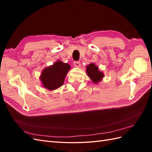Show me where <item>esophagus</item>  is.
<instances>
[{
  "mask_svg": "<svg viewBox=\"0 0 152 152\" xmlns=\"http://www.w3.org/2000/svg\"><path fill=\"white\" fill-rule=\"evenodd\" d=\"M73 64H74V66H76V67H79L80 65V62L77 61H74V63H73Z\"/></svg>",
  "mask_w": 152,
  "mask_h": 152,
  "instance_id": "obj_1",
  "label": "esophagus"
}]
</instances>
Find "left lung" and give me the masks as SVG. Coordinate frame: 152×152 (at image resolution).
Segmentation results:
<instances>
[{
    "instance_id": "8db88e82",
    "label": "left lung",
    "mask_w": 152,
    "mask_h": 152,
    "mask_svg": "<svg viewBox=\"0 0 152 152\" xmlns=\"http://www.w3.org/2000/svg\"><path fill=\"white\" fill-rule=\"evenodd\" d=\"M87 75L94 84H97L104 77L103 73L98 70V67L94 63H91L86 66Z\"/></svg>"
}]
</instances>
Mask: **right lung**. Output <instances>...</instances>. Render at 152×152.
<instances>
[{"label": "right lung", "instance_id": "right-lung-1", "mask_svg": "<svg viewBox=\"0 0 152 152\" xmlns=\"http://www.w3.org/2000/svg\"><path fill=\"white\" fill-rule=\"evenodd\" d=\"M70 66L68 63L57 61L53 65L45 68L40 76L42 86L49 91L56 89L61 87L65 80Z\"/></svg>", "mask_w": 152, "mask_h": 152}]
</instances>
